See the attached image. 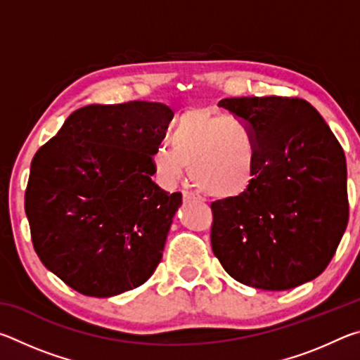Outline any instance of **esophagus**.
Instances as JSON below:
<instances>
[{
	"label": "esophagus",
	"mask_w": 360,
	"mask_h": 360,
	"mask_svg": "<svg viewBox=\"0 0 360 360\" xmlns=\"http://www.w3.org/2000/svg\"><path fill=\"white\" fill-rule=\"evenodd\" d=\"M182 198H184V202H188V200H195V198H198V197L193 192L182 191Z\"/></svg>",
	"instance_id": "esophagus-1"
}]
</instances>
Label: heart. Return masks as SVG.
I'll use <instances>...</instances> for the list:
<instances>
[{
	"label": "heart",
	"mask_w": 360,
	"mask_h": 360,
	"mask_svg": "<svg viewBox=\"0 0 360 360\" xmlns=\"http://www.w3.org/2000/svg\"><path fill=\"white\" fill-rule=\"evenodd\" d=\"M169 143L158 146L152 155L165 186L178 184L191 168L193 184L212 198H236L251 187L257 169V138L243 117L191 109L176 119Z\"/></svg>",
	"instance_id": "obj_1"
}]
</instances>
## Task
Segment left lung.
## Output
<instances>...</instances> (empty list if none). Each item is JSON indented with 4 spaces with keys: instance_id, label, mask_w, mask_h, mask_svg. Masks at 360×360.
Instances as JSON below:
<instances>
[{
    "instance_id": "obj_1",
    "label": "left lung",
    "mask_w": 360,
    "mask_h": 360,
    "mask_svg": "<svg viewBox=\"0 0 360 360\" xmlns=\"http://www.w3.org/2000/svg\"><path fill=\"white\" fill-rule=\"evenodd\" d=\"M248 120L257 169L236 198L211 203V248L241 284L285 290L318 278L348 225L346 158L308 101L241 96L219 101Z\"/></svg>"
}]
</instances>
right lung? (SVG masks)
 Masks as SVG:
<instances>
[{
	"label": "right lung",
	"mask_w": 360,
	"mask_h": 360,
	"mask_svg": "<svg viewBox=\"0 0 360 360\" xmlns=\"http://www.w3.org/2000/svg\"><path fill=\"white\" fill-rule=\"evenodd\" d=\"M172 119L162 103L89 105L34 154L25 191L33 248L81 294L139 288L160 264L182 203L150 179Z\"/></svg>",
	"instance_id": "obj_1"
}]
</instances>
